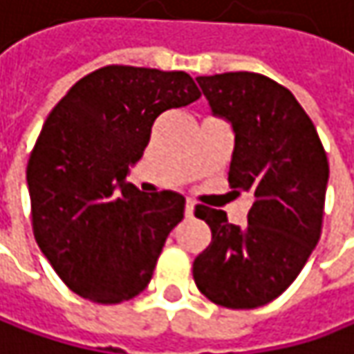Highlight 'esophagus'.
<instances>
[{"label":"esophagus","instance_id":"1","mask_svg":"<svg viewBox=\"0 0 354 354\" xmlns=\"http://www.w3.org/2000/svg\"><path fill=\"white\" fill-rule=\"evenodd\" d=\"M193 212H195V203H193L191 199H187V201H185V217H191Z\"/></svg>","mask_w":354,"mask_h":354}]
</instances>
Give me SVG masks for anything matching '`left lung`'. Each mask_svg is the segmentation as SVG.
<instances>
[{"label": "left lung", "instance_id": "1", "mask_svg": "<svg viewBox=\"0 0 354 354\" xmlns=\"http://www.w3.org/2000/svg\"><path fill=\"white\" fill-rule=\"evenodd\" d=\"M214 116L234 131L227 181L254 203L248 223L195 207L212 243L195 258L193 280L212 302L248 310L278 298L308 262L320 238L328 161L313 120L290 90L256 72L199 76Z\"/></svg>", "mask_w": 354, "mask_h": 354}]
</instances>
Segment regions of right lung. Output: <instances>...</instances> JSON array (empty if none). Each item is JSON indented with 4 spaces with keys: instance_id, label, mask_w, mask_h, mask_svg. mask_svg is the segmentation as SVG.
Here are the masks:
<instances>
[{
    "instance_id": "1",
    "label": "right lung",
    "mask_w": 354,
    "mask_h": 354,
    "mask_svg": "<svg viewBox=\"0 0 354 354\" xmlns=\"http://www.w3.org/2000/svg\"><path fill=\"white\" fill-rule=\"evenodd\" d=\"M201 96L185 72L104 66L78 80L48 114L28 161L34 236L78 296L135 298L153 278L185 197L140 193L127 181L165 111Z\"/></svg>"
}]
</instances>
